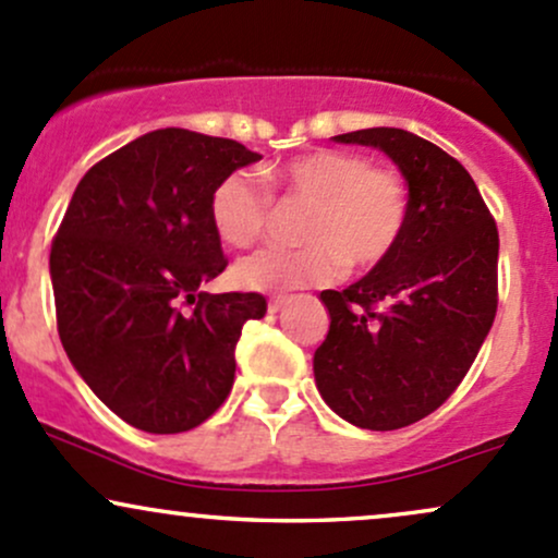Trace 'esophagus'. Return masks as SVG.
I'll list each match as a JSON object with an SVG mask.
<instances>
[{
  "instance_id": "34e87169",
  "label": "esophagus",
  "mask_w": 558,
  "mask_h": 558,
  "mask_svg": "<svg viewBox=\"0 0 558 558\" xmlns=\"http://www.w3.org/2000/svg\"><path fill=\"white\" fill-rule=\"evenodd\" d=\"M286 304H289V296H283V293H280V296H272V299H269V302H267V310L272 312V315H275V312L283 310Z\"/></svg>"
}]
</instances>
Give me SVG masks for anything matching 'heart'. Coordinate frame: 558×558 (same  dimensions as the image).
I'll return each mask as SVG.
<instances>
[{
  "mask_svg": "<svg viewBox=\"0 0 558 558\" xmlns=\"http://www.w3.org/2000/svg\"><path fill=\"white\" fill-rule=\"evenodd\" d=\"M238 169L217 182L209 217L230 246L259 241L272 217V193L302 204L299 248H262L241 259L232 278L248 291L323 286L349 265L360 272L381 267L400 248L410 219V193L397 171L373 167L363 153L320 148L267 171Z\"/></svg>",
  "mask_w": 558,
  "mask_h": 558,
  "instance_id": "1",
  "label": "heart"
}]
</instances>
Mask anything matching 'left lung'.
Segmentation results:
<instances>
[{
  "label": "left lung",
  "instance_id": "8db88e82",
  "mask_svg": "<svg viewBox=\"0 0 558 558\" xmlns=\"http://www.w3.org/2000/svg\"><path fill=\"white\" fill-rule=\"evenodd\" d=\"M381 148L408 180L400 248L344 291L315 352L323 400L360 428L391 432L434 413L463 381L498 312V228L458 158L391 126L339 134Z\"/></svg>",
  "mask_w": 558,
  "mask_h": 558
}]
</instances>
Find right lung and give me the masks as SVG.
Listing matches in <instances>:
<instances>
[{"instance_id": "obj_1", "label": "right lung", "mask_w": 558, "mask_h": 558, "mask_svg": "<svg viewBox=\"0 0 558 558\" xmlns=\"http://www.w3.org/2000/svg\"><path fill=\"white\" fill-rule=\"evenodd\" d=\"M256 158L228 137L148 132L82 177L54 232L65 354L143 432H187L214 415L235 381L243 323L265 317L262 293L198 291L228 267L209 217L214 187Z\"/></svg>"}]
</instances>
